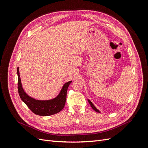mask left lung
<instances>
[{
  "label": "left lung",
  "instance_id": "8db88e82",
  "mask_svg": "<svg viewBox=\"0 0 148 148\" xmlns=\"http://www.w3.org/2000/svg\"><path fill=\"white\" fill-rule=\"evenodd\" d=\"M88 102L89 103V104H90V106H91V107L92 108V109L93 110H95L96 112H99V113H101V112L98 110L97 109H96V107L94 106V104H92V103L91 102V101H90V100H89V99H88Z\"/></svg>",
  "mask_w": 148,
  "mask_h": 148
}]
</instances>
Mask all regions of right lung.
Here are the masks:
<instances>
[{
    "label": "right lung",
    "mask_w": 148,
    "mask_h": 148,
    "mask_svg": "<svg viewBox=\"0 0 148 148\" xmlns=\"http://www.w3.org/2000/svg\"><path fill=\"white\" fill-rule=\"evenodd\" d=\"M18 91L21 99L28 107V108L35 114L41 116H49L56 114L61 111L65 106L66 92L70 84L72 81L65 83L60 93L57 97L50 100H36L26 94L22 87L19 68H17Z\"/></svg>",
    "instance_id": "obj_1"
}]
</instances>
